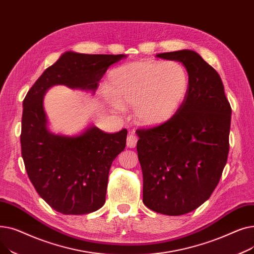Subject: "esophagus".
<instances>
[{
  "label": "esophagus",
  "instance_id": "1",
  "mask_svg": "<svg viewBox=\"0 0 254 254\" xmlns=\"http://www.w3.org/2000/svg\"><path fill=\"white\" fill-rule=\"evenodd\" d=\"M137 141H138V138L135 135L129 134L127 138V147H135Z\"/></svg>",
  "mask_w": 254,
  "mask_h": 254
}]
</instances>
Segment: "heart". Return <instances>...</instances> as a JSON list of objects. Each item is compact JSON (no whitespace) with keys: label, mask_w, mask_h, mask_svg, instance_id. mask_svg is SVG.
Wrapping results in <instances>:
<instances>
[{"label":"heart","mask_w":254,"mask_h":254,"mask_svg":"<svg viewBox=\"0 0 254 254\" xmlns=\"http://www.w3.org/2000/svg\"><path fill=\"white\" fill-rule=\"evenodd\" d=\"M188 90V72L176 62H138L119 66L109 76L112 97L122 105L135 106L136 119L147 127L161 126L174 116Z\"/></svg>","instance_id":"heart-1"}]
</instances>
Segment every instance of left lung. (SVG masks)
I'll return each mask as SVG.
<instances>
[{
    "instance_id": "obj_1",
    "label": "left lung",
    "mask_w": 254,
    "mask_h": 254,
    "mask_svg": "<svg viewBox=\"0 0 254 254\" xmlns=\"http://www.w3.org/2000/svg\"><path fill=\"white\" fill-rule=\"evenodd\" d=\"M157 58L183 64L189 90L167 123L137 130L143 203L154 212L177 216L195 210L216 189L228 161L232 108L219 74L195 51Z\"/></svg>"
}]
</instances>
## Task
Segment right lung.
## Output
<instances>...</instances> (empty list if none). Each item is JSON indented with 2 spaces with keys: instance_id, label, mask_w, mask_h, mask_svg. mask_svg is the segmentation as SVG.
Masks as SVG:
<instances>
[{
  "instance_id": "obj_1",
  "label": "right lung",
  "mask_w": 254,
  "mask_h": 254,
  "mask_svg": "<svg viewBox=\"0 0 254 254\" xmlns=\"http://www.w3.org/2000/svg\"><path fill=\"white\" fill-rule=\"evenodd\" d=\"M125 58L64 52L23 100L20 144L26 173L39 195L63 214H87L105 204L109 171L126 148L127 130L108 134L90 127L79 136L55 135L47 128L43 97L59 84L95 91L107 69Z\"/></svg>"
}]
</instances>
